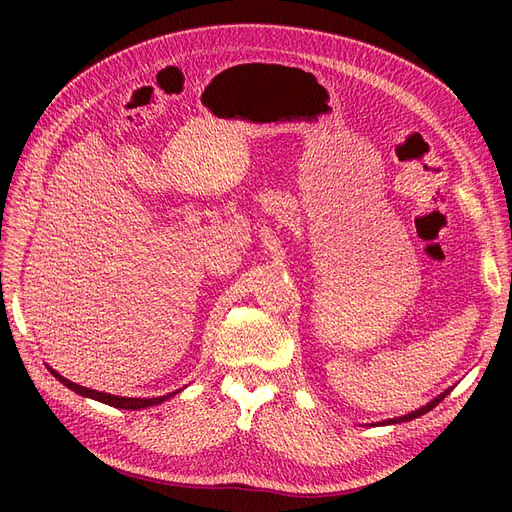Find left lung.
I'll use <instances>...</instances> for the list:
<instances>
[{
	"label": "left lung",
	"mask_w": 512,
	"mask_h": 512,
	"mask_svg": "<svg viewBox=\"0 0 512 512\" xmlns=\"http://www.w3.org/2000/svg\"><path fill=\"white\" fill-rule=\"evenodd\" d=\"M444 395H448V391L446 393H442L440 397H436V399H433V401H429V404L427 406H423L421 410H416V412H410V414H406V416H401V418H393V421H386V423H397V421H412V418H416V416H421V414H425V412H429V410H433V408H436L438 404H440V401L444 399Z\"/></svg>",
	"instance_id": "8db88e82"
}]
</instances>
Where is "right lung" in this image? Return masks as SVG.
<instances>
[{"instance_id": "1", "label": "right lung", "mask_w": 512, "mask_h": 512, "mask_svg": "<svg viewBox=\"0 0 512 512\" xmlns=\"http://www.w3.org/2000/svg\"><path fill=\"white\" fill-rule=\"evenodd\" d=\"M49 371H51V374H53L61 384L68 386V389H72L74 393H79V395H83V397H91V399H96V401H102V404H108V406H113V408H123V410H141V408H149V406H158V404H162V401H166V399H170V397L175 395V393H168V395L151 397V399H136V397L108 395V393H100V391H94V389H87V386H81V384H74V382H70L68 378L59 376L57 371L51 369V367H49Z\"/></svg>"}]
</instances>
